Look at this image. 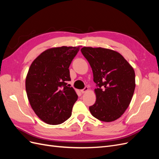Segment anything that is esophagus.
<instances>
[{"label":"esophagus","mask_w":159,"mask_h":159,"mask_svg":"<svg viewBox=\"0 0 159 159\" xmlns=\"http://www.w3.org/2000/svg\"><path fill=\"white\" fill-rule=\"evenodd\" d=\"M88 89H89V88H88V87H85L83 89H81V92L82 93H85L86 91H88Z\"/></svg>","instance_id":"1"}]
</instances>
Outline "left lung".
<instances>
[{
  "mask_svg": "<svg viewBox=\"0 0 159 159\" xmlns=\"http://www.w3.org/2000/svg\"><path fill=\"white\" fill-rule=\"evenodd\" d=\"M81 52L90 64L97 88L95 103L89 107L94 117L104 122L119 119L131 103L135 88L133 67L117 52L84 47Z\"/></svg>",
  "mask_w": 159,
  "mask_h": 159,
  "instance_id": "left-lung-1",
  "label": "left lung"
}]
</instances>
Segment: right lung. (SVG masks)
Returning a JSON list of instances; mask_svg holds the SVG:
<instances>
[{
  "label": "right lung",
  "mask_w": 159,
  "mask_h": 159,
  "mask_svg": "<svg viewBox=\"0 0 159 159\" xmlns=\"http://www.w3.org/2000/svg\"><path fill=\"white\" fill-rule=\"evenodd\" d=\"M80 47L61 46L43 52L33 61L26 78V91L34 111L50 125L64 123L78 99L70 81L69 67Z\"/></svg>",
  "instance_id": "right-lung-1"
}]
</instances>
